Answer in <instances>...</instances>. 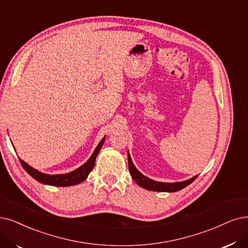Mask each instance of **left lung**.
<instances>
[{
	"label": "left lung",
	"instance_id": "left-lung-1",
	"mask_svg": "<svg viewBox=\"0 0 248 248\" xmlns=\"http://www.w3.org/2000/svg\"><path fill=\"white\" fill-rule=\"evenodd\" d=\"M128 167H129V171L131 174V177L133 178V180L144 189L147 190H152V191H160V192H176L179 191L186 186L192 183L199 175H196L190 179H188L186 181L182 182H175V183H164V182H157L155 180L150 179V178L145 177L142 175L140 171H138L135 166L133 165L131 157L129 155V153H128Z\"/></svg>",
	"mask_w": 248,
	"mask_h": 248
}]
</instances>
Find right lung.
<instances>
[{
  "label": "right lung",
  "mask_w": 248,
  "mask_h": 248,
  "mask_svg": "<svg viewBox=\"0 0 248 248\" xmlns=\"http://www.w3.org/2000/svg\"><path fill=\"white\" fill-rule=\"evenodd\" d=\"M105 141V137L101 140V142L97 144L96 148L94 150L93 154L92 155V156L88 158V161L83 164L81 167H79L78 169H76L75 171H72L70 173L67 174H61V175H47V174H44L42 172H39L35 169H33L32 167L29 166L28 164H26L24 161H22L21 158H19L20 161L23 169L31 175L33 179H35L36 181L41 182L43 184H47V185H52V186H72V185H76L81 183L83 180H85L88 174L92 172V170L93 169L94 167V163H95V158L96 155L98 154V152L101 151V148L104 144Z\"/></svg>",
  "instance_id": "add662e5"
}]
</instances>
